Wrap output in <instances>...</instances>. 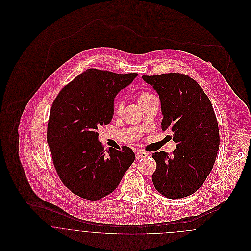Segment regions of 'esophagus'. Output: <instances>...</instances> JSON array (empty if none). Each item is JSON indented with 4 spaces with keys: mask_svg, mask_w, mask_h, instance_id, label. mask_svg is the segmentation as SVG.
<instances>
[{
    "mask_svg": "<svg viewBox=\"0 0 251 251\" xmlns=\"http://www.w3.org/2000/svg\"><path fill=\"white\" fill-rule=\"evenodd\" d=\"M147 156H148V153L146 151H138L136 152V158L137 159H141V158L147 157Z\"/></svg>",
    "mask_w": 251,
    "mask_h": 251,
    "instance_id": "34e87169",
    "label": "esophagus"
}]
</instances>
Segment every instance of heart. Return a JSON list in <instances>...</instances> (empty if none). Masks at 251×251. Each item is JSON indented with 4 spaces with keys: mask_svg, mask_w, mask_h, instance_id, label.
<instances>
[{
    "mask_svg": "<svg viewBox=\"0 0 251 251\" xmlns=\"http://www.w3.org/2000/svg\"><path fill=\"white\" fill-rule=\"evenodd\" d=\"M153 99H155V96H153L152 94H151L148 91H140L137 94V101H138L140 106H143L144 104L148 103L149 101H151ZM122 108H123V103L122 102H117L115 104V110L117 112H120Z\"/></svg>",
    "mask_w": 251,
    "mask_h": 251,
    "instance_id": "1",
    "label": "heart"
}]
</instances>
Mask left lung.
Returning <instances> with one entry per match:
<instances>
[{
    "label": "left lung",
    "mask_w": 251,
    "mask_h": 251,
    "mask_svg": "<svg viewBox=\"0 0 251 251\" xmlns=\"http://www.w3.org/2000/svg\"><path fill=\"white\" fill-rule=\"evenodd\" d=\"M143 79L159 95L161 128L170 130L177 144L171 154L152 153L153 185L167 198L186 197L201 187L215 164L219 130L214 108L204 90L186 74L143 75Z\"/></svg>",
    "instance_id": "1"
}]
</instances>
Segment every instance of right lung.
I'll list each match as a JSON object with an SVG mask.
<instances>
[{
	"instance_id": "right-lung-1",
	"label": "right lung",
	"mask_w": 251,
	"mask_h": 251,
	"mask_svg": "<svg viewBox=\"0 0 251 251\" xmlns=\"http://www.w3.org/2000/svg\"><path fill=\"white\" fill-rule=\"evenodd\" d=\"M137 73L89 69L75 77L52 103L47 143L63 183L84 199L97 201L112 193L135 159L132 150H104L97 130L114 114V98Z\"/></svg>"
}]
</instances>
